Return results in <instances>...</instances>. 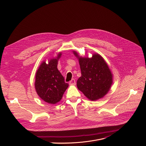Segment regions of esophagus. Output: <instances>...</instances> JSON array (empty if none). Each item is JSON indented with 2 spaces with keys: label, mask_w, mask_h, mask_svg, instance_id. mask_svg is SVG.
<instances>
[{
  "label": "esophagus",
  "mask_w": 146,
  "mask_h": 146,
  "mask_svg": "<svg viewBox=\"0 0 146 146\" xmlns=\"http://www.w3.org/2000/svg\"><path fill=\"white\" fill-rule=\"evenodd\" d=\"M69 84L70 85H75L76 84V81L74 79H72L71 81L69 82Z\"/></svg>",
  "instance_id": "1"
}]
</instances>
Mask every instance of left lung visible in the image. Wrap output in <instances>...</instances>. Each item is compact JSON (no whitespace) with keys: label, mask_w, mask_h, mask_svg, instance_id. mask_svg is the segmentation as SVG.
<instances>
[{"label":"left lung","mask_w":146,"mask_h":146,"mask_svg":"<svg viewBox=\"0 0 146 146\" xmlns=\"http://www.w3.org/2000/svg\"><path fill=\"white\" fill-rule=\"evenodd\" d=\"M73 52L78 59L81 72L77 81V88L90 100L103 98L113 84V74L106 62L97 53L88 58L80 56L75 51Z\"/></svg>","instance_id":"left-lung-1"}]
</instances>
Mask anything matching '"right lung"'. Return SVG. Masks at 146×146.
Segmentation results:
<instances>
[{
  "label": "right lung",
  "mask_w": 146,
  "mask_h": 146,
  "mask_svg": "<svg viewBox=\"0 0 146 146\" xmlns=\"http://www.w3.org/2000/svg\"><path fill=\"white\" fill-rule=\"evenodd\" d=\"M62 55L59 52L54 58L41 62L35 75V87L39 97L50 104L59 102L69 84L57 68L58 62Z\"/></svg>",
  "instance_id": "obj_1"
}]
</instances>
